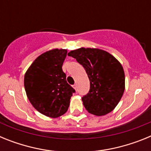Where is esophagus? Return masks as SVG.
Instances as JSON below:
<instances>
[{
    "mask_svg": "<svg viewBox=\"0 0 151 151\" xmlns=\"http://www.w3.org/2000/svg\"><path fill=\"white\" fill-rule=\"evenodd\" d=\"M73 88H74L76 91L77 90V85H76V84H75V85H73Z\"/></svg>",
    "mask_w": 151,
    "mask_h": 151,
    "instance_id": "1",
    "label": "esophagus"
}]
</instances>
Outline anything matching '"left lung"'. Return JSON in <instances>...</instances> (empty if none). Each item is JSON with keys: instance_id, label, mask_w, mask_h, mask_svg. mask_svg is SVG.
<instances>
[{"instance_id": "obj_1", "label": "left lung", "mask_w": 151, "mask_h": 151, "mask_svg": "<svg viewBox=\"0 0 151 151\" xmlns=\"http://www.w3.org/2000/svg\"><path fill=\"white\" fill-rule=\"evenodd\" d=\"M68 55L83 66L90 80V91L82 98L86 110L98 116L113 111L125 91V73L119 61L99 48L81 47Z\"/></svg>"}]
</instances>
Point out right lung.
<instances>
[{"label":"right lung","instance_id":"right-lung-1","mask_svg":"<svg viewBox=\"0 0 151 151\" xmlns=\"http://www.w3.org/2000/svg\"><path fill=\"white\" fill-rule=\"evenodd\" d=\"M66 49L54 48L38 56L24 76L28 99L35 110L51 118L67 111L75 90L67 83L62 69Z\"/></svg>","mask_w":151,"mask_h":151}]
</instances>
